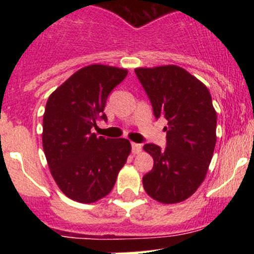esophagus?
<instances>
[{
    "label": "esophagus",
    "mask_w": 254,
    "mask_h": 254,
    "mask_svg": "<svg viewBox=\"0 0 254 254\" xmlns=\"http://www.w3.org/2000/svg\"><path fill=\"white\" fill-rule=\"evenodd\" d=\"M142 150V146L141 143H136V142H131V152L134 155H137V153L141 152Z\"/></svg>",
    "instance_id": "obj_1"
}]
</instances>
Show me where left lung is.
I'll return each mask as SVG.
<instances>
[{
	"mask_svg": "<svg viewBox=\"0 0 254 254\" xmlns=\"http://www.w3.org/2000/svg\"><path fill=\"white\" fill-rule=\"evenodd\" d=\"M156 119L165 118L166 148L146 143L153 167L142 177L155 200L175 204L191 195L205 178L216 143V112L209 89L184 68L160 66L135 70Z\"/></svg>",
	"mask_w": 254,
	"mask_h": 254,
	"instance_id": "8db88e82",
	"label": "left lung"
}]
</instances>
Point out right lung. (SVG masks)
<instances>
[{
  "instance_id": "right-lung-1",
  "label": "right lung",
  "mask_w": 254,
  "mask_h": 254,
  "mask_svg": "<svg viewBox=\"0 0 254 254\" xmlns=\"http://www.w3.org/2000/svg\"><path fill=\"white\" fill-rule=\"evenodd\" d=\"M127 70L91 65L51 93L43 119V147L59 188L78 203H94L114 187L131 145L127 139L97 136L92 129L104 113L109 93Z\"/></svg>"
}]
</instances>
